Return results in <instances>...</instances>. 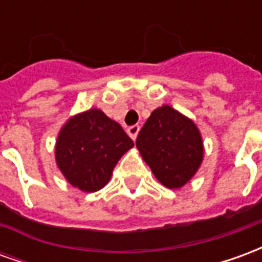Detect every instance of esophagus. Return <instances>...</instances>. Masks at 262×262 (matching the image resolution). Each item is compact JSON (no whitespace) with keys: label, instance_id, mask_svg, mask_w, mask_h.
<instances>
[{"label":"esophagus","instance_id":"esophagus-1","mask_svg":"<svg viewBox=\"0 0 262 262\" xmlns=\"http://www.w3.org/2000/svg\"><path fill=\"white\" fill-rule=\"evenodd\" d=\"M139 130H140V126L133 125V126H130V127H127V135H129V136H130L133 140H136Z\"/></svg>","mask_w":262,"mask_h":262}]
</instances>
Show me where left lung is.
Returning <instances> with one entry per match:
<instances>
[{
  "label": "left lung",
  "mask_w": 262,
  "mask_h": 262,
  "mask_svg": "<svg viewBox=\"0 0 262 262\" xmlns=\"http://www.w3.org/2000/svg\"><path fill=\"white\" fill-rule=\"evenodd\" d=\"M136 147L154 177L170 189L192 180L205 151L195 122L170 105L151 112L137 135Z\"/></svg>",
  "instance_id": "1"
}]
</instances>
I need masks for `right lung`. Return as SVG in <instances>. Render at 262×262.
I'll list each match as a JSON object with an SVG mask.
<instances>
[{
	"label": "right lung",
	"instance_id": "add662e5",
	"mask_svg": "<svg viewBox=\"0 0 262 262\" xmlns=\"http://www.w3.org/2000/svg\"><path fill=\"white\" fill-rule=\"evenodd\" d=\"M133 147L122 126L101 109L71 116L56 140V164L66 181L82 192H97L111 180L120 157Z\"/></svg>",
	"mask_w": 262,
	"mask_h": 262
}]
</instances>
